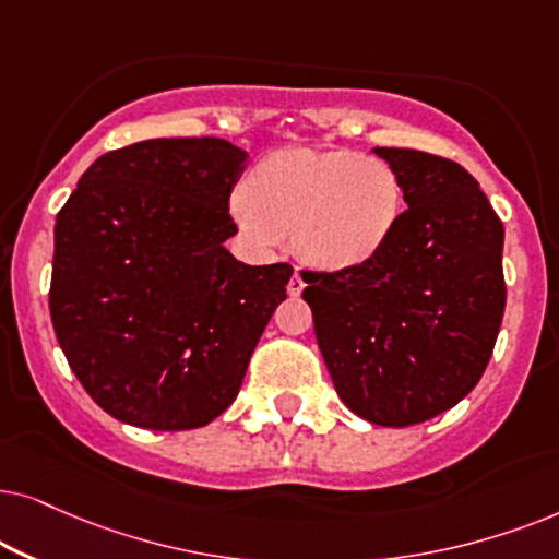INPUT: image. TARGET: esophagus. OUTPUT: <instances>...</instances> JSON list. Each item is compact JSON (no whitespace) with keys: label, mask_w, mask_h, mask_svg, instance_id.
<instances>
[{"label":"esophagus","mask_w":559,"mask_h":559,"mask_svg":"<svg viewBox=\"0 0 559 559\" xmlns=\"http://www.w3.org/2000/svg\"><path fill=\"white\" fill-rule=\"evenodd\" d=\"M304 286H307V284H304V278H301L299 267H296L294 275H292V281H288V294H292V296H299V294L304 292Z\"/></svg>","instance_id":"34e87169"}]
</instances>
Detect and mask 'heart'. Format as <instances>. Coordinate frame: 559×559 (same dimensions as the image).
<instances>
[{
	"label": "heart",
	"mask_w": 559,
	"mask_h": 559,
	"mask_svg": "<svg viewBox=\"0 0 559 559\" xmlns=\"http://www.w3.org/2000/svg\"><path fill=\"white\" fill-rule=\"evenodd\" d=\"M404 193L383 160L349 151H281L252 170V189L233 197V214L258 242L294 229L311 265L366 263L399 225Z\"/></svg>",
	"instance_id": "1"
}]
</instances>
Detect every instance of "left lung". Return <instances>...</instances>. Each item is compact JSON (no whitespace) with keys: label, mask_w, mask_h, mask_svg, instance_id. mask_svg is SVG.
<instances>
[{"label":"left lung","mask_w":559,"mask_h":559,"mask_svg":"<svg viewBox=\"0 0 559 559\" xmlns=\"http://www.w3.org/2000/svg\"><path fill=\"white\" fill-rule=\"evenodd\" d=\"M408 210L366 263L301 271L319 349L349 412L412 427L463 401L493 355L506 309L503 222L460 163L376 151Z\"/></svg>","instance_id":"8db88e82"}]
</instances>
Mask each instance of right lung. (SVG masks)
Listing matches in <instances>:
<instances>
[{"label":"right lung","mask_w":559,"mask_h":559,"mask_svg":"<svg viewBox=\"0 0 559 559\" xmlns=\"http://www.w3.org/2000/svg\"><path fill=\"white\" fill-rule=\"evenodd\" d=\"M248 153L158 138L96 158L56 217L50 319L88 396L132 427L210 424L240 393L294 267L245 265L229 193Z\"/></svg>","instance_id":"1"}]
</instances>
